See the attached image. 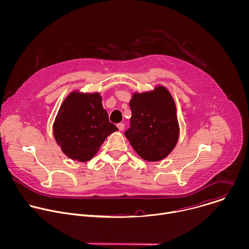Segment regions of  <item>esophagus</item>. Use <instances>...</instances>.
<instances>
[{
	"label": "esophagus",
	"mask_w": 249,
	"mask_h": 249,
	"mask_svg": "<svg viewBox=\"0 0 249 249\" xmlns=\"http://www.w3.org/2000/svg\"><path fill=\"white\" fill-rule=\"evenodd\" d=\"M117 127H118V129H119L120 131H123V129H124L125 125H124L123 123H119V124H117Z\"/></svg>",
	"instance_id": "1"
}]
</instances>
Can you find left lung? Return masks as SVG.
<instances>
[{"mask_svg": "<svg viewBox=\"0 0 249 249\" xmlns=\"http://www.w3.org/2000/svg\"><path fill=\"white\" fill-rule=\"evenodd\" d=\"M131 128L125 132L134 151L147 161L166 158L179 139L176 105L170 91L162 85L143 92H132Z\"/></svg>", "mask_w": 249, "mask_h": 249, "instance_id": "left-lung-1", "label": "left lung"}]
</instances>
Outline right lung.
<instances>
[{"label": "right lung", "mask_w": 249, "mask_h": 249, "mask_svg": "<svg viewBox=\"0 0 249 249\" xmlns=\"http://www.w3.org/2000/svg\"><path fill=\"white\" fill-rule=\"evenodd\" d=\"M99 92L71 91L63 100L53 123V136L71 160L86 162L117 127L109 122Z\"/></svg>", "instance_id": "right-lung-1"}]
</instances>
